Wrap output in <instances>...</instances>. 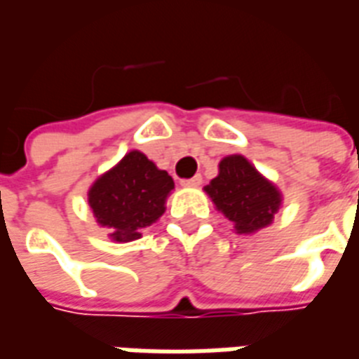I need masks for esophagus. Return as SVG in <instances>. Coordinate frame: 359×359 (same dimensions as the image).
<instances>
[{
  "label": "esophagus",
  "mask_w": 359,
  "mask_h": 359,
  "mask_svg": "<svg viewBox=\"0 0 359 359\" xmlns=\"http://www.w3.org/2000/svg\"><path fill=\"white\" fill-rule=\"evenodd\" d=\"M202 184V175H196L192 179L182 180V187H200Z\"/></svg>",
  "instance_id": "34e87169"
}]
</instances>
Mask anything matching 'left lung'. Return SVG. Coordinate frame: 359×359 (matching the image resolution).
Returning a JSON list of instances; mask_svg holds the SVG:
<instances>
[{
    "instance_id": "1",
    "label": "left lung",
    "mask_w": 359,
    "mask_h": 359,
    "mask_svg": "<svg viewBox=\"0 0 359 359\" xmlns=\"http://www.w3.org/2000/svg\"><path fill=\"white\" fill-rule=\"evenodd\" d=\"M203 190L238 234H252L271 225L283 202L277 187L244 156L223 157L219 175Z\"/></svg>"
}]
</instances>
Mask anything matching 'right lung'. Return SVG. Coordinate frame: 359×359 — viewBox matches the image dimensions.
Segmentation results:
<instances>
[{"label":"right lung","mask_w":359,"mask_h":359,"mask_svg":"<svg viewBox=\"0 0 359 359\" xmlns=\"http://www.w3.org/2000/svg\"><path fill=\"white\" fill-rule=\"evenodd\" d=\"M175 188L169 172L157 169L138 149L128 151L88 190L95 221L109 229L111 241L140 238L142 229L163 215L165 200Z\"/></svg>","instance_id":"right-lung-1"}]
</instances>
